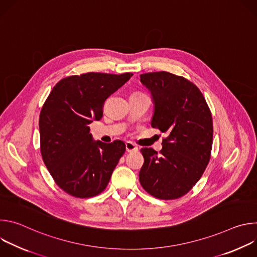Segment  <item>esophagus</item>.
Wrapping results in <instances>:
<instances>
[{"label":"esophagus","instance_id":"34e87169","mask_svg":"<svg viewBox=\"0 0 257 257\" xmlns=\"http://www.w3.org/2000/svg\"><path fill=\"white\" fill-rule=\"evenodd\" d=\"M125 145H126V151H127L128 153H132V152H137V151H138L137 146H136L134 143L130 142V141L126 142Z\"/></svg>","mask_w":257,"mask_h":257}]
</instances>
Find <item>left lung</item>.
<instances>
[{"label": "left lung", "instance_id": "8db88e82", "mask_svg": "<svg viewBox=\"0 0 257 257\" xmlns=\"http://www.w3.org/2000/svg\"><path fill=\"white\" fill-rule=\"evenodd\" d=\"M154 97L152 126L167 132L163 150H140L142 188L152 196L172 200L187 194L209 162L213 125L211 112L199 88L183 76L161 71L140 75Z\"/></svg>", "mask_w": 257, "mask_h": 257}]
</instances>
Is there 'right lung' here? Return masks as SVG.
<instances>
[{"mask_svg":"<svg viewBox=\"0 0 257 257\" xmlns=\"http://www.w3.org/2000/svg\"><path fill=\"white\" fill-rule=\"evenodd\" d=\"M132 75H72L60 80L46 99L40 115L41 154L56 184L69 195L92 197L108 184L125 143L95 142L88 125L101 119L105 99Z\"/></svg>","mask_w":257,"mask_h":257,"instance_id":"add662e5","label":"right lung"}]
</instances>
